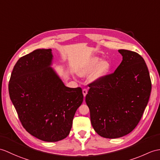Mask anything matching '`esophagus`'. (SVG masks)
Wrapping results in <instances>:
<instances>
[{
    "label": "esophagus",
    "mask_w": 160,
    "mask_h": 160,
    "mask_svg": "<svg viewBox=\"0 0 160 160\" xmlns=\"http://www.w3.org/2000/svg\"><path fill=\"white\" fill-rule=\"evenodd\" d=\"M82 93H83L84 97L85 98V96H86V95H87V89H86V88H83V89H82Z\"/></svg>",
    "instance_id": "obj_1"
}]
</instances>
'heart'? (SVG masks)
Wrapping results in <instances>:
<instances>
[{"instance_id": "b5f03b06", "label": "heart", "mask_w": 160, "mask_h": 160, "mask_svg": "<svg viewBox=\"0 0 160 160\" xmlns=\"http://www.w3.org/2000/svg\"><path fill=\"white\" fill-rule=\"evenodd\" d=\"M110 68L111 65L108 61H102V59L99 57H92L80 67L78 70V73L80 76L84 77L88 76L95 70L91 77V80L92 81L98 80L105 77L110 72Z\"/></svg>"}]
</instances>
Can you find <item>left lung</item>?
<instances>
[{"label": "left lung", "instance_id": "8db88e82", "mask_svg": "<svg viewBox=\"0 0 160 160\" xmlns=\"http://www.w3.org/2000/svg\"><path fill=\"white\" fill-rule=\"evenodd\" d=\"M122 61L114 72L88 84L85 98L98 134L117 138L138 124L149 99L151 81L146 62L136 52L118 50Z\"/></svg>", "mask_w": 160, "mask_h": 160}]
</instances>
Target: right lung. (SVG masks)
I'll list each match as a JSON object with an SVG mask.
<instances>
[{"label": "right lung", "mask_w": 160, "mask_h": 160, "mask_svg": "<svg viewBox=\"0 0 160 160\" xmlns=\"http://www.w3.org/2000/svg\"><path fill=\"white\" fill-rule=\"evenodd\" d=\"M51 49H38L21 57L9 82L10 99L23 128L46 142L65 138L76 111L83 102L80 87L65 86L50 68Z\"/></svg>", "instance_id": "obj_1"}]
</instances>
